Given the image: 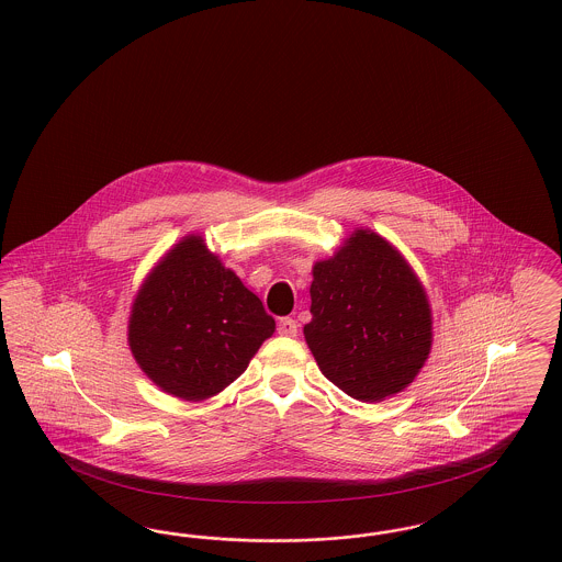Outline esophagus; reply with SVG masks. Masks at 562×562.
Listing matches in <instances>:
<instances>
[{
    "mask_svg": "<svg viewBox=\"0 0 562 562\" xmlns=\"http://www.w3.org/2000/svg\"><path fill=\"white\" fill-rule=\"evenodd\" d=\"M278 333L284 335V337H296L299 324H296L292 317H282V319L278 322Z\"/></svg>",
    "mask_w": 562,
    "mask_h": 562,
    "instance_id": "obj_1",
    "label": "esophagus"
}]
</instances>
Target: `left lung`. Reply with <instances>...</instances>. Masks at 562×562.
Here are the masks:
<instances>
[{
	"instance_id": "8db88e82",
	"label": "left lung",
	"mask_w": 562,
	"mask_h": 562,
	"mask_svg": "<svg viewBox=\"0 0 562 562\" xmlns=\"http://www.w3.org/2000/svg\"><path fill=\"white\" fill-rule=\"evenodd\" d=\"M305 340L322 374L360 402L400 393L430 351V310L404 257L358 229L328 261L315 263Z\"/></svg>"
}]
</instances>
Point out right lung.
<instances>
[{
	"instance_id": "add662e5",
	"label": "right lung",
	"mask_w": 562,
	"mask_h": 562,
	"mask_svg": "<svg viewBox=\"0 0 562 562\" xmlns=\"http://www.w3.org/2000/svg\"><path fill=\"white\" fill-rule=\"evenodd\" d=\"M273 328L263 303L190 236L137 292L130 345L162 391L201 402L247 370Z\"/></svg>"
}]
</instances>
